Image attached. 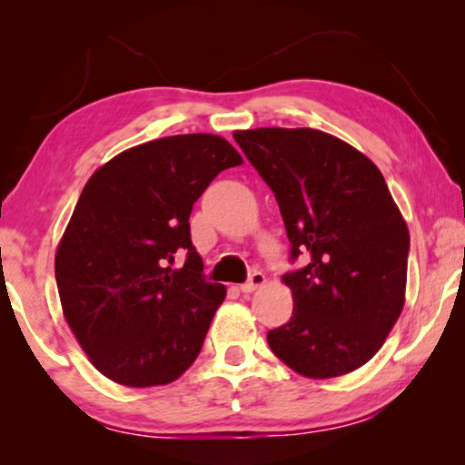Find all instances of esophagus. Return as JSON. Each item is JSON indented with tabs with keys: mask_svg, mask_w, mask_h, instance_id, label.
<instances>
[{
	"mask_svg": "<svg viewBox=\"0 0 465 465\" xmlns=\"http://www.w3.org/2000/svg\"><path fill=\"white\" fill-rule=\"evenodd\" d=\"M264 282H266L264 272H260V271H253L252 275H250V279H247L245 283H241V285H239V290L243 292V294H250V292L258 290L260 285H264Z\"/></svg>",
	"mask_w": 465,
	"mask_h": 465,
	"instance_id": "34e87169",
	"label": "esophagus"
}]
</instances>
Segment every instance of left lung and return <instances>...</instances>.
I'll use <instances>...</instances> for the list:
<instances>
[{
  "mask_svg": "<svg viewBox=\"0 0 465 465\" xmlns=\"http://www.w3.org/2000/svg\"><path fill=\"white\" fill-rule=\"evenodd\" d=\"M234 142L275 194L290 260H307L283 275L294 311L266 334L271 351L309 379L364 366L402 313L411 247L383 175L315 129L237 131Z\"/></svg>",
  "mask_w": 465,
  "mask_h": 465,
  "instance_id": "obj_1",
  "label": "left lung"
}]
</instances>
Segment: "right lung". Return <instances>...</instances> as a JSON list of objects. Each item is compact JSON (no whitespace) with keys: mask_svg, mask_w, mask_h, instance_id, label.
Returning <instances> with one entry per match:
<instances>
[{"mask_svg":"<svg viewBox=\"0 0 465 465\" xmlns=\"http://www.w3.org/2000/svg\"><path fill=\"white\" fill-rule=\"evenodd\" d=\"M241 163L226 139L193 133L124 150L86 182L54 277L69 328L107 379L164 385L196 360L226 288L203 275L190 212ZM180 252L187 262L173 270Z\"/></svg>","mask_w":465,"mask_h":465,"instance_id":"obj_1","label":"right lung"}]
</instances>
